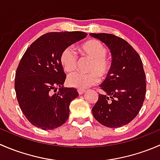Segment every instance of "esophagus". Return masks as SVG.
<instances>
[{"instance_id":"obj_1","label":"esophagus","mask_w":160,"mask_h":160,"mask_svg":"<svg viewBox=\"0 0 160 160\" xmlns=\"http://www.w3.org/2000/svg\"><path fill=\"white\" fill-rule=\"evenodd\" d=\"M77 91H78L79 94H83V93H84V92L86 91V90H83V89H78V90H77Z\"/></svg>"}]
</instances>
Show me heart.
<instances>
[{"mask_svg": "<svg viewBox=\"0 0 160 160\" xmlns=\"http://www.w3.org/2000/svg\"><path fill=\"white\" fill-rule=\"evenodd\" d=\"M82 55L92 59L90 63V72H74L67 78V84L72 88L85 89L99 82L100 76L102 78L107 77L111 70V61L107 57L108 49L98 40L92 39L83 43L79 46ZM77 54L70 47L66 48L61 52L60 63L63 70L67 72H72L77 67Z\"/></svg>", "mask_w": 160, "mask_h": 160, "instance_id": "b5f03b06", "label": "heart"}]
</instances>
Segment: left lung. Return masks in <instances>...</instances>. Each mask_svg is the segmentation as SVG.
Returning <instances> with one entry per match:
<instances>
[{"mask_svg":"<svg viewBox=\"0 0 160 160\" xmlns=\"http://www.w3.org/2000/svg\"><path fill=\"white\" fill-rule=\"evenodd\" d=\"M110 49V73L100 85L104 93L92 108L94 118L108 128L127 125L142 107L146 93V74L138 53L123 38L112 34L90 33Z\"/></svg>","mask_w":160,"mask_h":160,"instance_id":"obj_1","label":"left lung"}]
</instances>
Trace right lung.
Here are the masks:
<instances>
[{
    "label": "right lung",
    "instance_id": "right-lung-1",
    "mask_svg": "<svg viewBox=\"0 0 160 160\" xmlns=\"http://www.w3.org/2000/svg\"><path fill=\"white\" fill-rule=\"evenodd\" d=\"M86 36L83 32H48L24 53L16 70L14 88L21 110L34 126L54 129L67 122L71 101L79 94L75 88H63L67 76L60 55Z\"/></svg>",
    "mask_w": 160,
    "mask_h": 160
}]
</instances>
